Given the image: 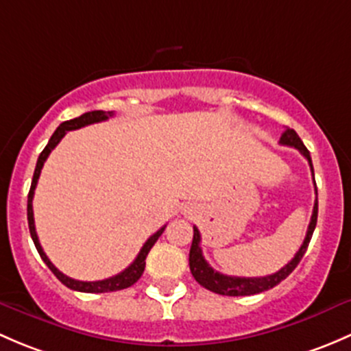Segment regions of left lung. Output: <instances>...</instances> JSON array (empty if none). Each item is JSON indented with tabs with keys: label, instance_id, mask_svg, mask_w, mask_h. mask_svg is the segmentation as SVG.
I'll use <instances>...</instances> for the list:
<instances>
[{
	"label": "left lung",
	"instance_id": "left-lung-1",
	"mask_svg": "<svg viewBox=\"0 0 351 351\" xmlns=\"http://www.w3.org/2000/svg\"><path fill=\"white\" fill-rule=\"evenodd\" d=\"M280 145L285 147H292V149H298L308 158L311 172L314 176V169H313V162H311V155L309 150L306 149L302 140L299 138L298 133L294 132L292 128H287L280 136ZM314 191H316V180H314ZM316 221H317V199L314 201V208H313V216H311V221L308 226V233H306L304 241H302L301 248L298 250V254L294 255V258L284 265L282 269L277 270L276 274H270V276L265 277H234V276H225V274H219L209 265L208 262L202 256V250H201V234L199 230L194 226V237H193V245H191V252H189V269L191 274H193L194 279L199 282L202 287H206L208 291L216 292V294L221 295H252V294H258V292L269 291V289L276 287L277 284L282 282L285 277L292 272V270L298 267V263L301 262V258L304 256L306 250H308V245L311 241V237H313V231L316 228Z\"/></svg>",
	"mask_w": 351,
	"mask_h": 351
}]
</instances>
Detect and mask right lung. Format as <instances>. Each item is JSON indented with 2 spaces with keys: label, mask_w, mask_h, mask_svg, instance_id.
Listing matches in <instances>:
<instances>
[{
  "label": "right lung",
  "mask_w": 351,
  "mask_h": 351,
  "mask_svg": "<svg viewBox=\"0 0 351 351\" xmlns=\"http://www.w3.org/2000/svg\"><path fill=\"white\" fill-rule=\"evenodd\" d=\"M113 111H89V113H84L81 114L79 118H74V120H69V121H64L60 123L59 128L53 132V135L50 136L49 143H47L45 149L42 150L40 157H38L37 160V167H35V172H34V179H32V187H30V193H28V204H27V216H28V228H30V234H32V240H34L35 247H37V252L40 254L42 260L45 262V265L49 267L50 270L53 272V276L57 277V279L60 280L66 287L72 289V291H79V292H89V294H99V292H114V291H121V289H126L130 287V285H133L136 282V280L142 277L143 270H145V258L147 255H149L150 248L154 247L155 241L158 240V237H160L162 233H164L165 226H162L160 230L157 231V233H154L149 240L145 241V245L142 247V250H140V254L136 255V258L133 260V263L130 267H126L125 270L120 274H117V276L110 277V279H104V280H96V282H82V280H75V279H71V277L64 276L62 272H60L59 269H57L56 265H53L52 262L49 260V256L45 255V252H43L40 241H38V237H37V231H35V219H34V206H32V201H34V194H35V187H37V182H38V177H40V172H42V167L43 164H45L47 157L50 155V152L57 147V143L60 142V140L64 138V135H66L67 132H71V130H77V128H82V126H88V125H93V123H99V121H104L108 120V118L113 117Z\"/></svg>",
  "instance_id": "add662e5"
}]
</instances>
